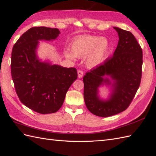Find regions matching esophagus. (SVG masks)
<instances>
[{
  "label": "esophagus",
  "mask_w": 156,
  "mask_h": 156,
  "mask_svg": "<svg viewBox=\"0 0 156 156\" xmlns=\"http://www.w3.org/2000/svg\"><path fill=\"white\" fill-rule=\"evenodd\" d=\"M84 76V72H83L82 70H78V76L79 78H82Z\"/></svg>",
  "instance_id": "34e87169"
}]
</instances>
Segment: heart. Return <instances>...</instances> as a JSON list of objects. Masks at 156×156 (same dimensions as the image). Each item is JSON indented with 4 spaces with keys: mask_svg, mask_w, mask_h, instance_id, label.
Here are the masks:
<instances>
[{
    "mask_svg": "<svg viewBox=\"0 0 156 156\" xmlns=\"http://www.w3.org/2000/svg\"><path fill=\"white\" fill-rule=\"evenodd\" d=\"M71 52H66L65 56L70 60L84 58L86 66L93 68L100 66L109 56L110 44L106 38L91 35H83L76 38L70 45Z\"/></svg>",
    "mask_w": 156,
    "mask_h": 156,
    "instance_id": "b5f03b06",
    "label": "heart"
}]
</instances>
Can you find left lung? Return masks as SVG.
Returning <instances> with one entry per match:
<instances>
[{"label": "left lung", "mask_w": 156, "mask_h": 156, "mask_svg": "<svg viewBox=\"0 0 156 156\" xmlns=\"http://www.w3.org/2000/svg\"><path fill=\"white\" fill-rule=\"evenodd\" d=\"M119 41L112 58L87 72L83 78L84 98L88 110L100 117H108L124 111L138 89L142 68V50L132 32L114 27ZM111 86L106 100L99 95V88Z\"/></svg>", "instance_id": "1"}]
</instances>
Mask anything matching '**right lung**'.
Returning a JSON list of instances; mask_svg holds the SVG:
<instances>
[{
    "instance_id": "obj_1",
    "label": "right lung",
    "mask_w": 156,
    "mask_h": 156,
    "mask_svg": "<svg viewBox=\"0 0 156 156\" xmlns=\"http://www.w3.org/2000/svg\"><path fill=\"white\" fill-rule=\"evenodd\" d=\"M57 28L33 27L14 44L11 56V74L20 102L40 114L56 112L70 86L78 78L75 68H65L42 61L37 56L40 41L55 40Z\"/></svg>"
}]
</instances>
